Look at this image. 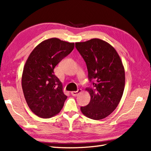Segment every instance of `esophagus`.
I'll return each mask as SVG.
<instances>
[{
	"label": "esophagus",
	"instance_id": "1",
	"mask_svg": "<svg viewBox=\"0 0 151 151\" xmlns=\"http://www.w3.org/2000/svg\"><path fill=\"white\" fill-rule=\"evenodd\" d=\"M82 92V89H78V91H73L70 92V93L73 96H77L79 93H81Z\"/></svg>",
	"mask_w": 151,
	"mask_h": 151
}]
</instances>
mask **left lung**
Here are the masks:
<instances>
[{
	"label": "left lung",
	"instance_id": "8db88e82",
	"mask_svg": "<svg viewBox=\"0 0 151 151\" xmlns=\"http://www.w3.org/2000/svg\"><path fill=\"white\" fill-rule=\"evenodd\" d=\"M75 47L86 63L89 81L94 88H86L89 103L81 107L82 113L91 119H102L117 108L123 94L124 69L117 51L110 44L98 38L77 42Z\"/></svg>",
	"mask_w": 151,
	"mask_h": 151
}]
</instances>
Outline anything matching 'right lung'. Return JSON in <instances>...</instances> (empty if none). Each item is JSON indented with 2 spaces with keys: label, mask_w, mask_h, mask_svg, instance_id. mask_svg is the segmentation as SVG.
<instances>
[{
  "label": "right lung",
  "mask_w": 151,
  "mask_h": 151,
  "mask_svg": "<svg viewBox=\"0 0 151 151\" xmlns=\"http://www.w3.org/2000/svg\"><path fill=\"white\" fill-rule=\"evenodd\" d=\"M75 43L50 38L32 51L24 66L22 88L27 103L38 117L50 118L62 110L67 96L54 69L72 52Z\"/></svg>",
  "instance_id": "add662e5"
}]
</instances>
